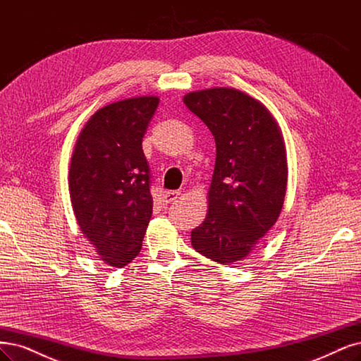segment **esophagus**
Here are the masks:
<instances>
[{"label": "esophagus", "instance_id": "1", "mask_svg": "<svg viewBox=\"0 0 361 361\" xmlns=\"http://www.w3.org/2000/svg\"><path fill=\"white\" fill-rule=\"evenodd\" d=\"M180 194H179V191H167L166 194H164V198H163V202L166 203V204H169V203H173L176 200V198L179 197Z\"/></svg>", "mask_w": 361, "mask_h": 361}]
</instances>
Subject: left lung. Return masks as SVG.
<instances>
[{
  "label": "left lung",
  "instance_id": "1",
  "mask_svg": "<svg viewBox=\"0 0 361 361\" xmlns=\"http://www.w3.org/2000/svg\"><path fill=\"white\" fill-rule=\"evenodd\" d=\"M212 133L215 170L206 219L191 231L197 252L219 264L239 261L276 222L287 190L281 131L269 110L233 88L183 97Z\"/></svg>",
  "mask_w": 361,
  "mask_h": 361
}]
</instances>
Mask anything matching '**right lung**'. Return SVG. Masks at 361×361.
I'll return each mask as SVG.
<instances>
[{"label":"right lung","instance_id":"right-lung-1","mask_svg":"<svg viewBox=\"0 0 361 361\" xmlns=\"http://www.w3.org/2000/svg\"><path fill=\"white\" fill-rule=\"evenodd\" d=\"M158 103L157 97H139L100 109L71 157L74 215L102 259L114 267L139 255L152 216V175L142 142Z\"/></svg>","mask_w":361,"mask_h":361}]
</instances>
